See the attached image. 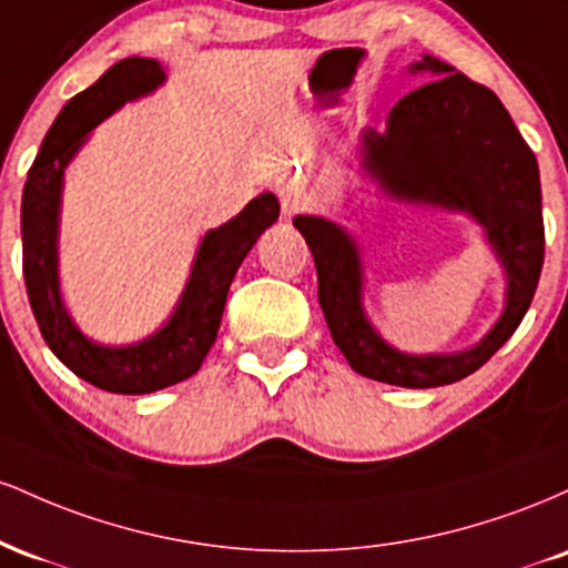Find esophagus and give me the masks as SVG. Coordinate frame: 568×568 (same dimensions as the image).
<instances>
[{"mask_svg": "<svg viewBox=\"0 0 568 568\" xmlns=\"http://www.w3.org/2000/svg\"><path fill=\"white\" fill-rule=\"evenodd\" d=\"M277 197H280V205H283V216H293V213H298L304 207V189L296 184V181H283V184H277Z\"/></svg>", "mask_w": 568, "mask_h": 568, "instance_id": "obj_1", "label": "esophagus"}]
</instances>
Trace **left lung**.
Returning <instances> with one entry per match:
<instances>
[{"instance_id":"8db88e82","label":"left lung","mask_w":568,"mask_h":568,"mask_svg":"<svg viewBox=\"0 0 568 568\" xmlns=\"http://www.w3.org/2000/svg\"><path fill=\"white\" fill-rule=\"evenodd\" d=\"M427 74L395 103L387 130H363L361 162L384 194L467 213L484 226L507 277L505 310L470 349L408 355L389 347L363 310L361 247L347 230L321 216H296L317 266V302L336 347L361 376L427 389L478 371L515 334L545 262L542 189L537 158L501 101L438 58L408 69Z\"/></svg>"}]
</instances>
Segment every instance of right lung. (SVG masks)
<instances>
[{
    "mask_svg": "<svg viewBox=\"0 0 568 568\" xmlns=\"http://www.w3.org/2000/svg\"><path fill=\"white\" fill-rule=\"evenodd\" d=\"M165 82V71L154 58H125L80 95H74L44 135L23 186L21 237L23 277L39 331L53 355L98 389L116 395H146L197 374L216 342L226 293L264 230L280 216L272 192L253 197L232 221L202 237L192 275L160 331L125 347H103L90 342L71 321L58 280V224L67 165L80 152L88 133L101 125L125 101L152 93Z\"/></svg>",
    "mask_w": 568,
    "mask_h": 568,
    "instance_id": "1",
    "label": "right lung"
}]
</instances>
